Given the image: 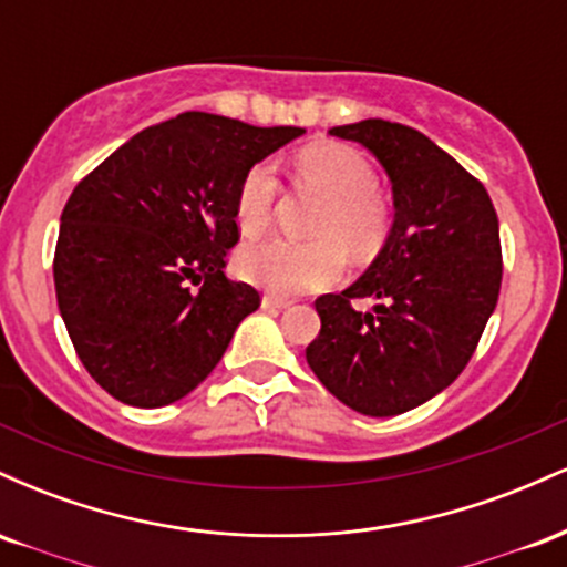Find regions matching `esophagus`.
Masks as SVG:
<instances>
[{
    "label": "esophagus",
    "instance_id": "obj_1",
    "mask_svg": "<svg viewBox=\"0 0 567 567\" xmlns=\"http://www.w3.org/2000/svg\"><path fill=\"white\" fill-rule=\"evenodd\" d=\"M261 303H264V309H288L292 301H288V298H282V296H275V292H266Z\"/></svg>",
    "mask_w": 567,
    "mask_h": 567
}]
</instances>
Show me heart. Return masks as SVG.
I'll use <instances>...</instances> for the list:
<instances>
[{
  "label": "heart",
  "mask_w": 567,
  "mask_h": 567,
  "mask_svg": "<svg viewBox=\"0 0 567 567\" xmlns=\"http://www.w3.org/2000/svg\"><path fill=\"white\" fill-rule=\"evenodd\" d=\"M292 175L303 188L320 194L322 205L311 224V243L266 239L243 247L237 271L266 290L292 296L328 288L343 275V252L370 261L392 231V205L375 186L373 165L343 143H311L298 152ZM279 181L269 162H258L243 175L234 197V220L243 237L252 239L271 226Z\"/></svg>",
  "instance_id": "b5f03b06"
}]
</instances>
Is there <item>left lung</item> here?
Segmentation results:
<instances>
[{
	"instance_id": "left-lung-1",
	"label": "left lung",
	"mask_w": 567,
	"mask_h": 567,
	"mask_svg": "<svg viewBox=\"0 0 567 567\" xmlns=\"http://www.w3.org/2000/svg\"><path fill=\"white\" fill-rule=\"evenodd\" d=\"M392 181L394 224L368 271L315 301L322 328L306 362L343 405L386 419L458 379L501 290L498 216L485 186L424 133L386 120L330 130ZM370 297L373 312L351 300Z\"/></svg>"
}]
</instances>
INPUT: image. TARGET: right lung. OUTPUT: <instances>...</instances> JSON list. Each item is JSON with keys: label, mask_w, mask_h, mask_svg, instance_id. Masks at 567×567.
I'll use <instances>...</instances> for the list:
<instances>
[{"label": "right lung", "mask_w": 567, "mask_h": 567, "mask_svg": "<svg viewBox=\"0 0 567 567\" xmlns=\"http://www.w3.org/2000/svg\"><path fill=\"white\" fill-rule=\"evenodd\" d=\"M303 127L186 112L141 130L63 207L55 296L87 373L114 400L162 408L197 389L261 306L224 275L243 175Z\"/></svg>", "instance_id": "add662e5"}]
</instances>
